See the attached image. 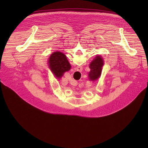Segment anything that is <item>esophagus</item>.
<instances>
[{"label": "esophagus", "mask_w": 148, "mask_h": 148, "mask_svg": "<svg viewBox=\"0 0 148 148\" xmlns=\"http://www.w3.org/2000/svg\"><path fill=\"white\" fill-rule=\"evenodd\" d=\"M78 68H80V67H78Z\"/></svg>", "instance_id": "obj_1"}]
</instances>
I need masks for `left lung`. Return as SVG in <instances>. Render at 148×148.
Returning <instances> with one entry per match:
<instances>
[{
  "label": "left lung",
  "mask_w": 148,
  "mask_h": 148,
  "mask_svg": "<svg viewBox=\"0 0 148 148\" xmlns=\"http://www.w3.org/2000/svg\"><path fill=\"white\" fill-rule=\"evenodd\" d=\"M104 64V62L101 56H97L90 64L89 68H90V71L89 73V79L90 80L94 81L97 80L101 74L102 66Z\"/></svg>",
  "instance_id": "8db88e82"
}]
</instances>
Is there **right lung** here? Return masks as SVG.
I'll use <instances>...</instances> for the list:
<instances>
[{
	"mask_svg": "<svg viewBox=\"0 0 148 148\" xmlns=\"http://www.w3.org/2000/svg\"><path fill=\"white\" fill-rule=\"evenodd\" d=\"M49 64L50 68L57 79L60 78L65 71L71 68L66 56L60 51L54 52L50 56Z\"/></svg>",
	"mask_w": 148,
	"mask_h": 148,
	"instance_id": "1",
	"label": "right lung"
}]
</instances>
